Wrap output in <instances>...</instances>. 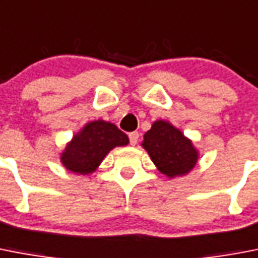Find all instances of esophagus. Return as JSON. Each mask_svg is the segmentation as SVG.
I'll return each mask as SVG.
<instances>
[{
	"mask_svg": "<svg viewBox=\"0 0 258 258\" xmlns=\"http://www.w3.org/2000/svg\"><path fill=\"white\" fill-rule=\"evenodd\" d=\"M128 139H130V144H131V146H135L136 143H138V140H139V133H136V131L130 133Z\"/></svg>",
	"mask_w": 258,
	"mask_h": 258,
	"instance_id": "obj_1",
	"label": "esophagus"
}]
</instances>
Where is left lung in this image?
Listing matches in <instances>:
<instances>
[{
  "instance_id": "8db88e82",
  "label": "left lung",
  "mask_w": 258,
  "mask_h": 258,
  "mask_svg": "<svg viewBox=\"0 0 258 258\" xmlns=\"http://www.w3.org/2000/svg\"><path fill=\"white\" fill-rule=\"evenodd\" d=\"M142 146L157 169L170 178L189 173L198 160L192 143L179 130L164 120L153 123L151 130L144 134Z\"/></svg>"
}]
</instances>
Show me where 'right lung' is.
<instances>
[{
    "instance_id": "right-lung-1",
    "label": "right lung",
    "mask_w": 258,
    "mask_h": 258,
    "mask_svg": "<svg viewBox=\"0 0 258 258\" xmlns=\"http://www.w3.org/2000/svg\"><path fill=\"white\" fill-rule=\"evenodd\" d=\"M125 144H128V138L115 124L105 120L90 122L73 136L61 153V162L71 172L89 174L114 147Z\"/></svg>"
}]
</instances>
